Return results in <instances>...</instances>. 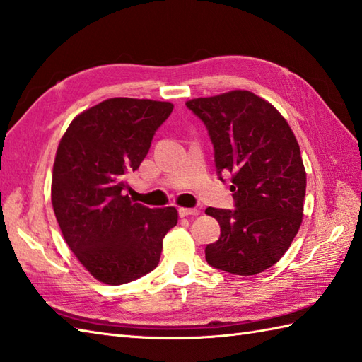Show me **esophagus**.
<instances>
[{"mask_svg":"<svg viewBox=\"0 0 362 362\" xmlns=\"http://www.w3.org/2000/svg\"><path fill=\"white\" fill-rule=\"evenodd\" d=\"M179 214L182 218L185 216H197L199 210L197 209H179Z\"/></svg>","mask_w":362,"mask_h":362,"instance_id":"34e87169","label":"esophagus"}]
</instances>
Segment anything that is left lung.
<instances>
[{"instance_id":"obj_1","label":"left lung","mask_w":362,"mask_h":362,"mask_svg":"<svg viewBox=\"0 0 362 362\" xmlns=\"http://www.w3.org/2000/svg\"><path fill=\"white\" fill-rule=\"evenodd\" d=\"M187 107L209 132L219 179L233 174L235 209L205 210L221 227L219 240L205 247L206 263L235 275L263 272L302 224L306 174L296 136L274 105L245 90Z\"/></svg>"}]
</instances>
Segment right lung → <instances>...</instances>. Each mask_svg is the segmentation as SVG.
<instances>
[{
	"mask_svg": "<svg viewBox=\"0 0 362 362\" xmlns=\"http://www.w3.org/2000/svg\"><path fill=\"white\" fill-rule=\"evenodd\" d=\"M171 103L112 98L76 117L60 140L51 201L62 235L96 280L134 281L157 267L177 210L132 201L126 174L148 156Z\"/></svg>",
	"mask_w": 362,
	"mask_h": 362,
	"instance_id": "1",
	"label": "right lung"
}]
</instances>
